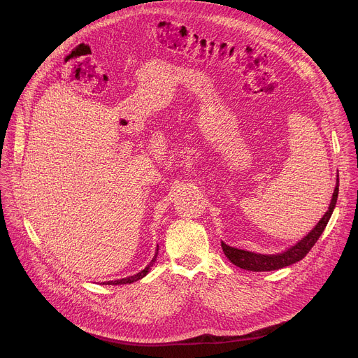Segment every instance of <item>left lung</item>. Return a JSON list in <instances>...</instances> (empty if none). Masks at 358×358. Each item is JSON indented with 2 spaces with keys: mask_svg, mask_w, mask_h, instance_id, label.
<instances>
[{
  "mask_svg": "<svg viewBox=\"0 0 358 358\" xmlns=\"http://www.w3.org/2000/svg\"><path fill=\"white\" fill-rule=\"evenodd\" d=\"M337 196H338V176H337L336 188H334L333 198H331L327 213L323 215V218L317 222V225L308 235H306L303 239H300L294 246L289 248L287 250H285L282 253H276V255H262V253H255V252L232 248V246L227 245L225 242H221L225 257L238 268L252 271V272L278 271V269L286 268L289 265H293V264L301 261L306 255L309 253V250L315 246V243L317 242L320 235L323 234V231L334 211Z\"/></svg>",
  "mask_w": 358,
  "mask_h": 358,
  "instance_id": "obj_1",
  "label": "left lung"
}]
</instances>
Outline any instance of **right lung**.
Segmentation results:
<instances>
[{"mask_svg": "<svg viewBox=\"0 0 358 358\" xmlns=\"http://www.w3.org/2000/svg\"><path fill=\"white\" fill-rule=\"evenodd\" d=\"M157 253H159V245H157V252H156V255H155V258L151 259V262H150V264H148L143 271H140L138 273H136V275H133V276H129V278H123V279H119V280H109V282H103V285H126V283H133V282H137V280L143 279V278L150 272V269H151L152 264L156 262Z\"/></svg>", "mask_w": 358, "mask_h": 358, "instance_id": "1", "label": "right lung"}]
</instances>
